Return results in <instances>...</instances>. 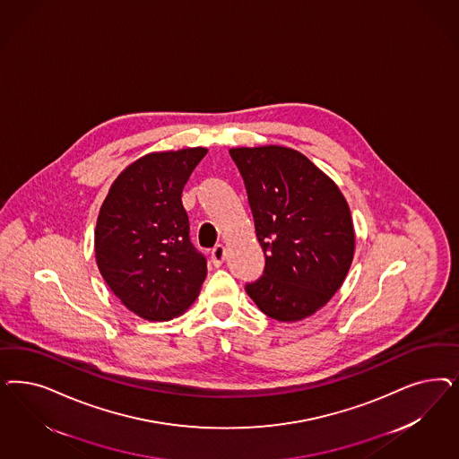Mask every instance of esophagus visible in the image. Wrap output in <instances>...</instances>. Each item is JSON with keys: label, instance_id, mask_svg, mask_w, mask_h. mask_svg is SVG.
Returning <instances> with one entry per match:
<instances>
[{"label": "esophagus", "instance_id": "esophagus-1", "mask_svg": "<svg viewBox=\"0 0 459 459\" xmlns=\"http://www.w3.org/2000/svg\"><path fill=\"white\" fill-rule=\"evenodd\" d=\"M226 258V248L222 245H216L211 252V264L214 266H221Z\"/></svg>", "mask_w": 459, "mask_h": 459}]
</instances>
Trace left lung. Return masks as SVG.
<instances>
[{
  "label": "left lung",
  "mask_w": 459,
  "mask_h": 459,
  "mask_svg": "<svg viewBox=\"0 0 459 459\" xmlns=\"http://www.w3.org/2000/svg\"><path fill=\"white\" fill-rule=\"evenodd\" d=\"M245 182L264 275L245 289L272 319L294 323L340 290L355 255L350 206L325 172L281 145L230 150Z\"/></svg>",
  "instance_id": "left-lung-1"
}]
</instances>
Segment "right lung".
<instances>
[{
    "label": "right lung",
    "mask_w": 459,
    "mask_h": 459,
    "mask_svg": "<svg viewBox=\"0 0 459 459\" xmlns=\"http://www.w3.org/2000/svg\"><path fill=\"white\" fill-rule=\"evenodd\" d=\"M207 148L152 152L111 184L94 231L100 273L121 304L147 321L187 311L206 279L189 239L182 189Z\"/></svg>",
    "instance_id": "obj_1"
}]
</instances>
